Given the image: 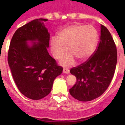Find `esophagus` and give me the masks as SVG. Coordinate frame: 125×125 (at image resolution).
I'll list each match as a JSON object with an SVG mask.
<instances>
[{"label":"esophagus","instance_id":"1","mask_svg":"<svg viewBox=\"0 0 125 125\" xmlns=\"http://www.w3.org/2000/svg\"><path fill=\"white\" fill-rule=\"evenodd\" d=\"M63 73H70V70L67 68H63Z\"/></svg>","mask_w":125,"mask_h":125}]
</instances>
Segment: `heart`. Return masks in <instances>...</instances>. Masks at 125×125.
I'll list each match as a JSON object with an SVG mask.
<instances>
[{"mask_svg":"<svg viewBox=\"0 0 125 125\" xmlns=\"http://www.w3.org/2000/svg\"><path fill=\"white\" fill-rule=\"evenodd\" d=\"M98 38L97 31L93 26L74 24L64 28L59 31L57 37L51 39V52L54 57L59 60L67 52L68 46L70 53L62 59L63 65H73L75 58L79 62H85L94 52Z\"/></svg>","mask_w":125,"mask_h":125,"instance_id":"obj_1","label":"heart"}]
</instances>
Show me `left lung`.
<instances>
[{
  "mask_svg": "<svg viewBox=\"0 0 125 125\" xmlns=\"http://www.w3.org/2000/svg\"><path fill=\"white\" fill-rule=\"evenodd\" d=\"M100 28V41L94 53L86 62L70 70L77 82L70 89V93L79 101H91L102 95L115 73L116 45L106 27L101 25Z\"/></svg>",
  "mask_w": 125,
  "mask_h": 125,
  "instance_id": "8db88e82",
  "label": "left lung"
}]
</instances>
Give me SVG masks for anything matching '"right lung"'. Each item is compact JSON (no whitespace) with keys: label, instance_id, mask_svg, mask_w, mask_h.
<instances>
[{"label":"right lung","instance_id":"right-lung-1","mask_svg":"<svg viewBox=\"0 0 125 125\" xmlns=\"http://www.w3.org/2000/svg\"><path fill=\"white\" fill-rule=\"evenodd\" d=\"M39 19L19 28L14 34L8 52V62L14 82L23 95L39 100L51 92L54 80L63 68L49 55L50 34ZM38 41L31 47L26 41Z\"/></svg>","mask_w":125,"mask_h":125}]
</instances>
